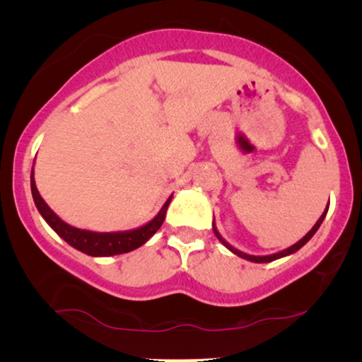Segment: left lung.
<instances>
[{
	"label": "left lung",
	"mask_w": 362,
	"mask_h": 362,
	"mask_svg": "<svg viewBox=\"0 0 362 362\" xmlns=\"http://www.w3.org/2000/svg\"><path fill=\"white\" fill-rule=\"evenodd\" d=\"M328 207H329V204L326 206V209H325V212L323 214H321V217L318 221H316V224L311 227V230L308 232V234H306L303 239H300L298 242H296V244H293L291 247H288V249H285V250H281V252H276V254H272V255H249V254H245V252H240L239 249H235V247H232L229 242H227L224 237H222L221 234H219V230H217V227H216V222H212V230H214V234H216V237L217 239H219L222 244H224L227 249H229L232 254H235V255H239L240 259H245V260H249V262H255V264H267V262H274V260H276V259H281V257H286V255H291V254H295L296 250H300L301 247H303L306 242H308L311 237H313L315 234H316V230L320 229V226H321V222L325 221V217H326V212H328Z\"/></svg>",
	"instance_id": "1"
}]
</instances>
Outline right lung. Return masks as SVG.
I'll list each match as a JSON object with an SVG mask.
<instances>
[{
    "mask_svg": "<svg viewBox=\"0 0 362 362\" xmlns=\"http://www.w3.org/2000/svg\"><path fill=\"white\" fill-rule=\"evenodd\" d=\"M31 192L34 204H36L39 214L42 216V219L47 222L49 227L56 232L59 237H62L69 245H72L74 249L83 252V254L92 255V257H110L118 254H127L141 247L155 232L160 229L163 221L166 217L168 206L173 199V194L168 197L165 204L160 209V212L153 217L150 222H146L145 226L136 227L132 230H120V232H93L86 229H77L67 222H64L51 207L46 204V201L42 199L39 194L36 181H34V166L31 170Z\"/></svg>",
    "mask_w": 362,
    "mask_h": 362,
    "instance_id": "obj_1",
    "label": "right lung"
}]
</instances>
